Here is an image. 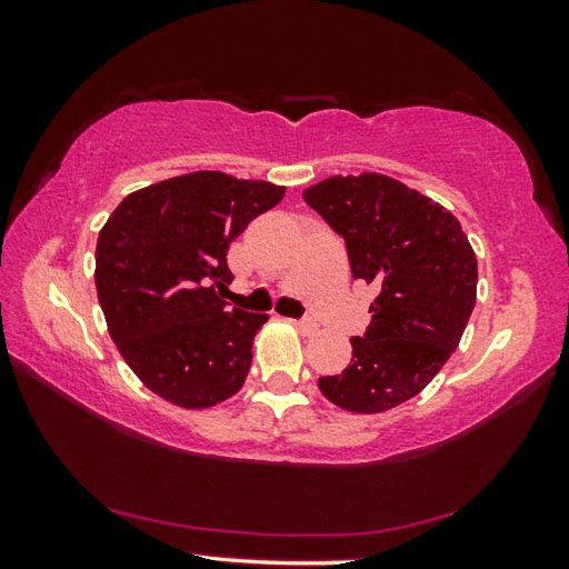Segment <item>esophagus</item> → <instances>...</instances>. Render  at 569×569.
<instances>
[{"label":"esophagus","mask_w":569,"mask_h":569,"mask_svg":"<svg viewBox=\"0 0 569 569\" xmlns=\"http://www.w3.org/2000/svg\"><path fill=\"white\" fill-rule=\"evenodd\" d=\"M293 326H296V329L301 331L303 336H311V333L319 331V326H316L313 321H293Z\"/></svg>","instance_id":"obj_1"}]
</instances>
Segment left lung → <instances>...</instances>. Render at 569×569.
I'll list each match as a JSON object with an SVG mask.
<instances>
[{"label":"left lung","mask_w":569,"mask_h":569,"mask_svg":"<svg viewBox=\"0 0 569 569\" xmlns=\"http://www.w3.org/2000/svg\"><path fill=\"white\" fill-rule=\"evenodd\" d=\"M303 198L343 236L353 278L379 288L351 363L319 389L346 411H389L421 393L459 346L477 303L475 250L445 206L379 172L326 178Z\"/></svg>","instance_id":"1"}]
</instances>
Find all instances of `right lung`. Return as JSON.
<instances>
[{"mask_svg": "<svg viewBox=\"0 0 569 569\" xmlns=\"http://www.w3.org/2000/svg\"><path fill=\"white\" fill-rule=\"evenodd\" d=\"M283 186L220 170L130 192L102 226L94 286L108 331L134 377L180 409H210L240 391L266 313L228 308V248L278 206Z\"/></svg>", "mask_w": 569, "mask_h": 569, "instance_id": "obj_1", "label": "right lung"}]
</instances>
